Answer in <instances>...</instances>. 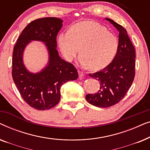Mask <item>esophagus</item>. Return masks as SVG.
I'll return each instance as SVG.
<instances>
[{"mask_svg":"<svg viewBox=\"0 0 150 150\" xmlns=\"http://www.w3.org/2000/svg\"><path fill=\"white\" fill-rule=\"evenodd\" d=\"M79 76L80 79H82V78L84 77V74H83V71H81L80 70L79 71Z\"/></svg>","mask_w":150,"mask_h":150,"instance_id":"obj_1","label":"esophagus"}]
</instances>
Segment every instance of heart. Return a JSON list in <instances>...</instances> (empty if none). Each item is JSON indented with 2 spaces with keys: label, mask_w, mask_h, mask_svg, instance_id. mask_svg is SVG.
<instances>
[{
  "label": "heart",
  "mask_w": 150,
  "mask_h": 150,
  "mask_svg": "<svg viewBox=\"0 0 150 150\" xmlns=\"http://www.w3.org/2000/svg\"><path fill=\"white\" fill-rule=\"evenodd\" d=\"M57 44L64 58L71 61L79 53V61L92 70L108 66L119 49L117 37L102 24L94 21H83L71 26L70 30L60 33Z\"/></svg>",
  "instance_id": "b5f03b06"
}]
</instances>
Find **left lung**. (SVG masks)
I'll return each instance as SVG.
<instances>
[{"instance_id":"left-lung-1","label":"left lung","mask_w":150,"mask_h":150,"mask_svg":"<svg viewBox=\"0 0 150 150\" xmlns=\"http://www.w3.org/2000/svg\"><path fill=\"white\" fill-rule=\"evenodd\" d=\"M119 32V49L113 60L105 68L89 76L97 80L100 87L97 93L86 95L92 105L107 108L120 102L132 85L134 78L135 50L126 30L109 18H105Z\"/></svg>"}]
</instances>
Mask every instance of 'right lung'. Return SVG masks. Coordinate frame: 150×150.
I'll list each match as a JSON object with an SVG mask.
<instances>
[{
	"instance_id": "1",
	"label": "right lung",
	"mask_w": 150,
	"mask_h": 150,
	"mask_svg": "<svg viewBox=\"0 0 150 150\" xmlns=\"http://www.w3.org/2000/svg\"><path fill=\"white\" fill-rule=\"evenodd\" d=\"M57 18H43L32 21L22 30L13 48L12 76L23 100L37 110H48L59 103L62 85L78 79L77 69L59 56L57 36L63 26ZM32 40L44 43L49 61L44 69L34 73L26 68L23 55Z\"/></svg>"
}]
</instances>
